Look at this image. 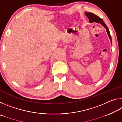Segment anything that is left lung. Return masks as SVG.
<instances>
[{
  "mask_svg": "<svg viewBox=\"0 0 122 122\" xmlns=\"http://www.w3.org/2000/svg\"><path fill=\"white\" fill-rule=\"evenodd\" d=\"M85 14H86V16H87L88 18L89 19V22H90V23H92V22H97V23H100L104 27V28L106 29L107 33H108V34L109 38V39H110L111 43V44H112V41H111V36H110V32H109V29L108 28V27L107 26L106 24H105L104 22H103V20L102 19H101V18L99 17V16L95 15V14H94V13H89V12H85Z\"/></svg>",
  "mask_w": 122,
  "mask_h": 122,
  "instance_id": "1",
  "label": "left lung"
}]
</instances>
